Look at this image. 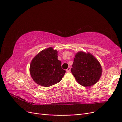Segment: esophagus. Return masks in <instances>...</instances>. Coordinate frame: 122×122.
Masks as SVG:
<instances>
[{"instance_id":"34e87169","label":"esophagus","mask_w":122,"mask_h":122,"mask_svg":"<svg viewBox=\"0 0 122 122\" xmlns=\"http://www.w3.org/2000/svg\"><path fill=\"white\" fill-rule=\"evenodd\" d=\"M70 70H71V68L70 67H68L66 69V72H69Z\"/></svg>"}]
</instances>
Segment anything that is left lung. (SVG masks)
<instances>
[{"label":"left lung","mask_w":122,"mask_h":122,"mask_svg":"<svg viewBox=\"0 0 122 122\" xmlns=\"http://www.w3.org/2000/svg\"><path fill=\"white\" fill-rule=\"evenodd\" d=\"M71 72L79 84L84 87H90L99 81L102 69L93 55L80 51L74 58Z\"/></svg>","instance_id":"obj_1"}]
</instances>
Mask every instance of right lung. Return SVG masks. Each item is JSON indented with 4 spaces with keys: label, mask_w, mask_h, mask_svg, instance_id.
Segmentation results:
<instances>
[{
    "label": "right lung",
    "mask_w": 122,
    "mask_h": 122,
    "mask_svg": "<svg viewBox=\"0 0 122 122\" xmlns=\"http://www.w3.org/2000/svg\"><path fill=\"white\" fill-rule=\"evenodd\" d=\"M58 52L52 47L41 51L36 55L30 65V73L35 83L49 87L59 82L66 71L58 59Z\"/></svg>",
    "instance_id": "right-lung-1"
}]
</instances>
